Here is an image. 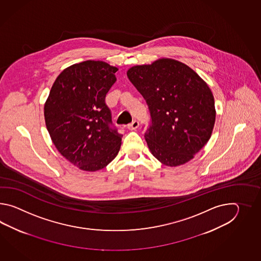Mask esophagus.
Segmentation results:
<instances>
[{"instance_id": "esophagus-1", "label": "esophagus", "mask_w": 261, "mask_h": 261, "mask_svg": "<svg viewBox=\"0 0 261 261\" xmlns=\"http://www.w3.org/2000/svg\"><path fill=\"white\" fill-rule=\"evenodd\" d=\"M139 127V122L137 120H134L133 122L130 123V124H128V129H130V130H134V129H136V128H138Z\"/></svg>"}]
</instances>
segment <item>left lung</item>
<instances>
[{
	"label": "left lung",
	"mask_w": 261,
	"mask_h": 261,
	"mask_svg": "<svg viewBox=\"0 0 261 261\" xmlns=\"http://www.w3.org/2000/svg\"><path fill=\"white\" fill-rule=\"evenodd\" d=\"M127 75L149 107L152 124L144 138L152 155L169 167L191 161L216 122L209 86L192 68L169 58L130 67Z\"/></svg>",
	"instance_id": "8db88e82"
}]
</instances>
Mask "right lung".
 <instances>
[{"label":"right lung","mask_w":261,"mask_h":261,"mask_svg":"<svg viewBox=\"0 0 261 261\" xmlns=\"http://www.w3.org/2000/svg\"><path fill=\"white\" fill-rule=\"evenodd\" d=\"M117 70L101 61L74 63L56 78L44 102L45 126L56 148L85 172L103 169L120 149L122 135L110 127L106 103Z\"/></svg>","instance_id":"add662e5"}]
</instances>
